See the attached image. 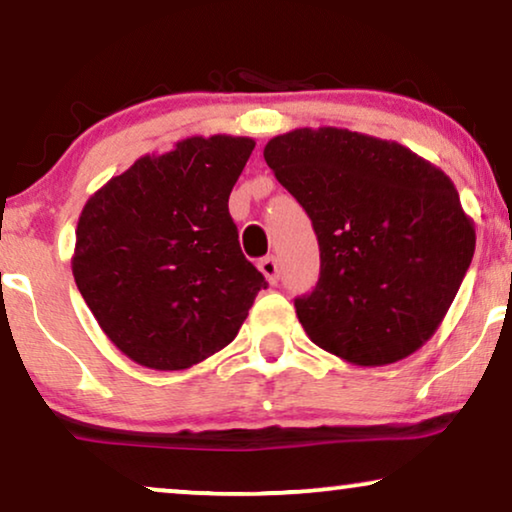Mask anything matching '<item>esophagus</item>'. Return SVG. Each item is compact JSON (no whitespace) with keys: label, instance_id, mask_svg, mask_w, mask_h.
I'll return each mask as SVG.
<instances>
[{"label":"esophagus","instance_id":"obj_1","mask_svg":"<svg viewBox=\"0 0 512 512\" xmlns=\"http://www.w3.org/2000/svg\"><path fill=\"white\" fill-rule=\"evenodd\" d=\"M258 268H261V272L265 275V279H268L270 284H275L279 279V265H277V258L275 256H265L261 263H258Z\"/></svg>","mask_w":512,"mask_h":512}]
</instances>
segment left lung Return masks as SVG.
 I'll return each instance as SVG.
<instances>
[{"label":"left lung","mask_w":512,"mask_h":512,"mask_svg":"<svg viewBox=\"0 0 512 512\" xmlns=\"http://www.w3.org/2000/svg\"><path fill=\"white\" fill-rule=\"evenodd\" d=\"M263 158L319 240L317 289L296 300L307 338L354 366L415 354L475 251L452 179L408 146L331 125L272 137Z\"/></svg>","instance_id":"8db88e82"}]
</instances>
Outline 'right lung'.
<instances>
[{
	"label": "right lung",
	"mask_w": 512,
	"mask_h": 512,
	"mask_svg": "<svg viewBox=\"0 0 512 512\" xmlns=\"http://www.w3.org/2000/svg\"><path fill=\"white\" fill-rule=\"evenodd\" d=\"M254 146L233 135L179 139L83 205L74 282L104 335L139 366L184 370L221 352L265 286L228 212Z\"/></svg>",
	"instance_id": "add662e5"
}]
</instances>
